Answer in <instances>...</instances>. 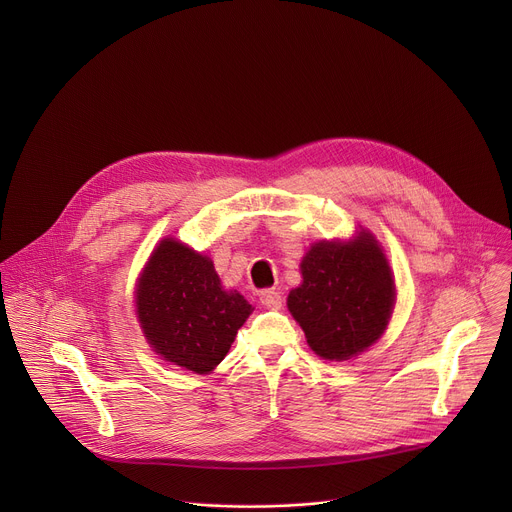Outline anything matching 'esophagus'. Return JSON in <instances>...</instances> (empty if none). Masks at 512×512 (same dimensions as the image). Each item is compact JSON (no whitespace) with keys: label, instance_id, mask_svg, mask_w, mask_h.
<instances>
[{"label":"esophagus","instance_id":"34e87169","mask_svg":"<svg viewBox=\"0 0 512 512\" xmlns=\"http://www.w3.org/2000/svg\"><path fill=\"white\" fill-rule=\"evenodd\" d=\"M261 306L269 308V310H279L283 306V296L279 289H263L261 296H259Z\"/></svg>","mask_w":512,"mask_h":512}]
</instances>
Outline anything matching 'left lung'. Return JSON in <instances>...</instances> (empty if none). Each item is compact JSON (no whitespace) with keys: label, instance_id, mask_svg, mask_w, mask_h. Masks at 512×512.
Instances as JSON below:
<instances>
[{"label":"left lung","instance_id":"8db88e82","mask_svg":"<svg viewBox=\"0 0 512 512\" xmlns=\"http://www.w3.org/2000/svg\"><path fill=\"white\" fill-rule=\"evenodd\" d=\"M302 277V285L289 291L287 308L316 354L346 360L381 338L393 312L395 285L369 233L348 245H314L302 261Z\"/></svg>","mask_w":512,"mask_h":512}]
</instances>
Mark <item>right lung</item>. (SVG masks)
Masks as SVG:
<instances>
[{
    "instance_id": "1",
    "label": "right lung",
    "mask_w": 512,
    "mask_h": 512,
    "mask_svg": "<svg viewBox=\"0 0 512 512\" xmlns=\"http://www.w3.org/2000/svg\"><path fill=\"white\" fill-rule=\"evenodd\" d=\"M251 314L237 291H225L208 257L178 241H162L137 283V318L164 360L210 373Z\"/></svg>"
}]
</instances>
